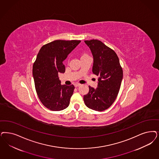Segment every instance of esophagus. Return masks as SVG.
Returning <instances> with one entry per match:
<instances>
[{
    "label": "esophagus",
    "mask_w": 159,
    "mask_h": 159,
    "mask_svg": "<svg viewBox=\"0 0 159 159\" xmlns=\"http://www.w3.org/2000/svg\"><path fill=\"white\" fill-rule=\"evenodd\" d=\"M81 85V84H80V83H75V86L76 88V87H79V86H80Z\"/></svg>",
    "instance_id": "obj_1"
}]
</instances>
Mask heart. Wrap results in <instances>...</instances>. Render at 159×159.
Returning <instances> with one entry per match:
<instances>
[{
    "instance_id": "obj_1",
    "label": "heart",
    "mask_w": 159,
    "mask_h": 159,
    "mask_svg": "<svg viewBox=\"0 0 159 159\" xmlns=\"http://www.w3.org/2000/svg\"><path fill=\"white\" fill-rule=\"evenodd\" d=\"M84 55H83V56H84Z\"/></svg>"
}]
</instances>
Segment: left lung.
<instances>
[{
  "mask_svg": "<svg viewBox=\"0 0 159 159\" xmlns=\"http://www.w3.org/2000/svg\"><path fill=\"white\" fill-rule=\"evenodd\" d=\"M93 56V73L99 76L96 89L89 86L83 100L89 109L102 111L114 103L123 79V69L115 52L101 41L84 40Z\"/></svg>",
  "mask_w": 159,
  "mask_h": 159,
  "instance_id": "left-lung-1",
  "label": "left lung"
}]
</instances>
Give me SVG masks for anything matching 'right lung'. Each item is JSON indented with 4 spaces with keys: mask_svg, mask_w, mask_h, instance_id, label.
Returning a JSON list of instances; mask_svg holds the SVG:
<instances>
[{
    "mask_svg": "<svg viewBox=\"0 0 159 159\" xmlns=\"http://www.w3.org/2000/svg\"><path fill=\"white\" fill-rule=\"evenodd\" d=\"M81 41L56 40L43 45L33 63V76L36 93L44 106L52 111L67 108L75 86L61 85L58 73L65 72L63 63Z\"/></svg>",
    "mask_w": 159,
    "mask_h": 159,
    "instance_id": "1",
    "label": "right lung"
}]
</instances>
